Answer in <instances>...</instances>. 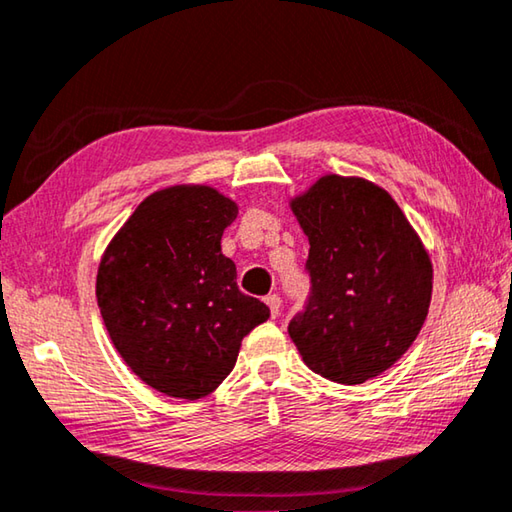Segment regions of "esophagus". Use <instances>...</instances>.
<instances>
[{"label": "esophagus", "instance_id": "obj_1", "mask_svg": "<svg viewBox=\"0 0 512 512\" xmlns=\"http://www.w3.org/2000/svg\"><path fill=\"white\" fill-rule=\"evenodd\" d=\"M265 304H267V308H270L272 317H279V311H281V297L279 295H267Z\"/></svg>", "mask_w": 512, "mask_h": 512}]
</instances>
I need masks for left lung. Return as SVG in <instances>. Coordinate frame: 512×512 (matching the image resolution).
<instances>
[{"label": "left lung", "mask_w": 512, "mask_h": 512, "mask_svg": "<svg viewBox=\"0 0 512 512\" xmlns=\"http://www.w3.org/2000/svg\"><path fill=\"white\" fill-rule=\"evenodd\" d=\"M288 204L311 242L313 283L290 338L324 379H374L406 354L426 320L429 251L390 192L363 177L324 174Z\"/></svg>", "instance_id": "8db88e82"}]
</instances>
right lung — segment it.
<instances>
[{"label": "right lung", "mask_w": 512, "mask_h": 512, "mask_svg": "<svg viewBox=\"0 0 512 512\" xmlns=\"http://www.w3.org/2000/svg\"><path fill=\"white\" fill-rule=\"evenodd\" d=\"M238 204L213 186L179 183L140 201L97 267V304L113 347L149 388L195 401L236 365L242 338L270 317L242 295L222 233Z\"/></svg>", "instance_id": "add662e5"}]
</instances>
